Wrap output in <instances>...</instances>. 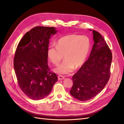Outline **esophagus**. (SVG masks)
I'll use <instances>...</instances> for the list:
<instances>
[{"instance_id": "esophagus-1", "label": "esophagus", "mask_w": 124, "mask_h": 124, "mask_svg": "<svg viewBox=\"0 0 124 124\" xmlns=\"http://www.w3.org/2000/svg\"><path fill=\"white\" fill-rule=\"evenodd\" d=\"M65 78V77L62 75H59L58 76V79L59 80H63Z\"/></svg>"}]
</instances>
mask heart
I'll return each mask as SVG.
<instances>
[{
	"label": "heart",
	"mask_w": 124,
	"mask_h": 124,
	"mask_svg": "<svg viewBox=\"0 0 124 124\" xmlns=\"http://www.w3.org/2000/svg\"><path fill=\"white\" fill-rule=\"evenodd\" d=\"M90 50L89 39L85 36L69 34L60 38L56 46L51 45L47 50L50 61L56 66L64 58L65 59L55 71L60 74H68L81 67L85 62Z\"/></svg>",
	"instance_id": "heart-1"
}]
</instances>
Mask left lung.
<instances>
[{"mask_svg":"<svg viewBox=\"0 0 124 124\" xmlns=\"http://www.w3.org/2000/svg\"><path fill=\"white\" fill-rule=\"evenodd\" d=\"M93 32L94 43L88 59L72 78L70 94L80 101L92 99L101 93L110 75L112 52L99 32Z\"/></svg>","mask_w":124,"mask_h":124,"instance_id":"left-lung-1","label":"left lung"}]
</instances>
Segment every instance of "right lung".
Here are the masks:
<instances>
[{"label":"right lung","instance_id":"obj_1","mask_svg":"<svg viewBox=\"0 0 124 124\" xmlns=\"http://www.w3.org/2000/svg\"><path fill=\"white\" fill-rule=\"evenodd\" d=\"M56 32L54 27L37 26L24 35L16 49L14 65L17 83L31 99L44 98L58 81L47 60L49 39Z\"/></svg>","mask_w":124,"mask_h":124}]
</instances>
